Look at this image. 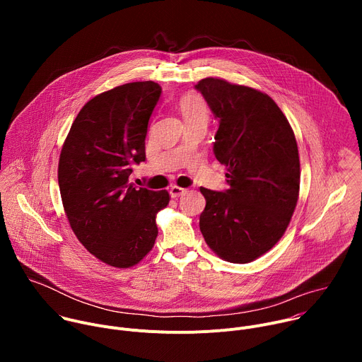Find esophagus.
I'll return each instance as SVG.
<instances>
[{
	"label": "esophagus",
	"instance_id": "1",
	"mask_svg": "<svg viewBox=\"0 0 362 362\" xmlns=\"http://www.w3.org/2000/svg\"><path fill=\"white\" fill-rule=\"evenodd\" d=\"M186 192H187L186 189L179 187V186H172V187H170V190H169V193H170V196H172L173 199H177V197L183 196Z\"/></svg>",
	"mask_w": 362,
	"mask_h": 362
}]
</instances>
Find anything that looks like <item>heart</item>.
<instances>
[{
    "label": "heart",
    "mask_w": 362,
    "mask_h": 362,
    "mask_svg": "<svg viewBox=\"0 0 362 362\" xmlns=\"http://www.w3.org/2000/svg\"><path fill=\"white\" fill-rule=\"evenodd\" d=\"M180 112L185 122H192L197 119H209V109L202 95L197 93H189L180 98Z\"/></svg>",
    "instance_id": "1"
}]
</instances>
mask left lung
Wrapping results in <instances>:
<instances>
[{"label": "left lung", "instance_id": "left-lung-1", "mask_svg": "<svg viewBox=\"0 0 362 362\" xmlns=\"http://www.w3.org/2000/svg\"><path fill=\"white\" fill-rule=\"evenodd\" d=\"M194 87L219 119L214 153L229 183L225 192L200 187V232L223 261L247 264L272 249L291 222L300 182L296 139L268 94L216 77Z\"/></svg>", "mask_w": 362, "mask_h": 362}]
</instances>
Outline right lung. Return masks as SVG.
<instances>
[{
  "mask_svg": "<svg viewBox=\"0 0 362 362\" xmlns=\"http://www.w3.org/2000/svg\"><path fill=\"white\" fill-rule=\"evenodd\" d=\"M162 87L154 81L117 86L87 101L63 144L59 186L69 223L97 259L130 268L151 250L156 215L168 190L136 189L132 168L146 160L148 119Z\"/></svg>",
  "mask_w": 362,
  "mask_h": 362,
  "instance_id": "right-lung-1",
  "label": "right lung"
}]
</instances>
